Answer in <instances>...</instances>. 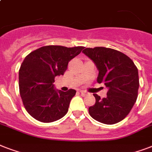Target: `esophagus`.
<instances>
[{"label": "esophagus", "mask_w": 152, "mask_h": 152, "mask_svg": "<svg viewBox=\"0 0 152 152\" xmlns=\"http://www.w3.org/2000/svg\"><path fill=\"white\" fill-rule=\"evenodd\" d=\"M80 94L83 95V96H86V95H87V92H86V91H84L81 90V91H80Z\"/></svg>", "instance_id": "34e87169"}]
</instances>
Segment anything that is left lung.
<instances>
[{"instance_id": "obj_1", "label": "left lung", "mask_w": 152, "mask_h": 152, "mask_svg": "<svg viewBox=\"0 0 152 152\" xmlns=\"http://www.w3.org/2000/svg\"><path fill=\"white\" fill-rule=\"evenodd\" d=\"M84 54L97 67V82L103 83L108 91L101 99L94 94L95 103L88 109L95 120L106 125L122 121L129 113L138 96V69L129 57L120 51L106 47L86 48Z\"/></svg>"}]
</instances>
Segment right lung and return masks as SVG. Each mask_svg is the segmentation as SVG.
I'll list each match as a JSON object with an SVG mask.
<instances>
[{"label":"right lung","mask_w":152,"mask_h":152,"mask_svg":"<svg viewBox=\"0 0 152 152\" xmlns=\"http://www.w3.org/2000/svg\"><path fill=\"white\" fill-rule=\"evenodd\" d=\"M83 46H42L27 55L19 71L20 96L26 110L44 123L63 118L76 90L66 92L54 88V79L64 75L68 64L80 53Z\"/></svg>","instance_id":"right-lung-1"}]
</instances>
